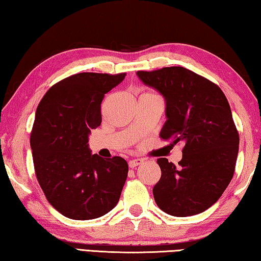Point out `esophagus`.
<instances>
[{
	"mask_svg": "<svg viewBox=\"0 0 261 261\" xmlns=\"http://www.w3.org/2000/svg\"><path fill=\"white\" fill-rule=\"evenodd\" d=\"M141 163H143V160H141V159H132V160L129 161V167L130 168H135L137 166L141 165Z\"/></svg>",
	"mask_w": 261,
	"mask_h": 261,
	"instance_id": "34e87169",
	"label": "esophagus"
}]
</instances>
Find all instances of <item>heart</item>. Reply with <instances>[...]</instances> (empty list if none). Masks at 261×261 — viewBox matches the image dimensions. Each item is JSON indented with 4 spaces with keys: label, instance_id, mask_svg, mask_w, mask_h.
<instances>
[{
    "label": "heart",
    "instance_id": "b5f03b06",
    "mask_svg": "<svg viewBox=\"0 0 261 261\" xmlns=\"http://www.w3.org/2000/svg\"><path fill=\"white\" fill-rule=\"evenodd\" d=\"M145 94H154V93H151V92H147V93H145ZM144 95V94H143Z\"/></svg>",
    "mask_w": 261,
    "mask_h": 261
}]
</instances>
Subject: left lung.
Instances as JSON below:
<instances>
[{
	"label": "left lung",
	"instance_id": "left-lung-1",
	"mask_svg": "<svg viewBox=\"0 0 261 261\" xmlns=\"http://www.w3.org/2000/svg\"><path fill=\"white\" fill-rule=\"evenodd\" d=\"M137 74L166 99L161 139L184 143L177 166L158 159L161 177L153 188L154 200L167 214H199L218 201L235 171L240 136L230 106L216 84L183 67Z\"/></svg>",
	"mask_w": 261,
	"mask_h": 261
}]
</instances>
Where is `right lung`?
<instances>
[{"label": "right lung", "mask_w": 261, "mask_h": 261, "mask_svg": "<svg viewBox=\"0 0 261 261\" xmlns=\"http://www.w3.org/2000/svg\"><path fill=\"white\" fill-rule=\"evenodd\" d=\"M125 72H81L62 79L38 105L30 144L35 176L49 204L73 220L112 211L126 180L127 162L91 154L88 135L101 124V102Z\"/></svg>", "instance_id": "obj_1"}]
</instances>
